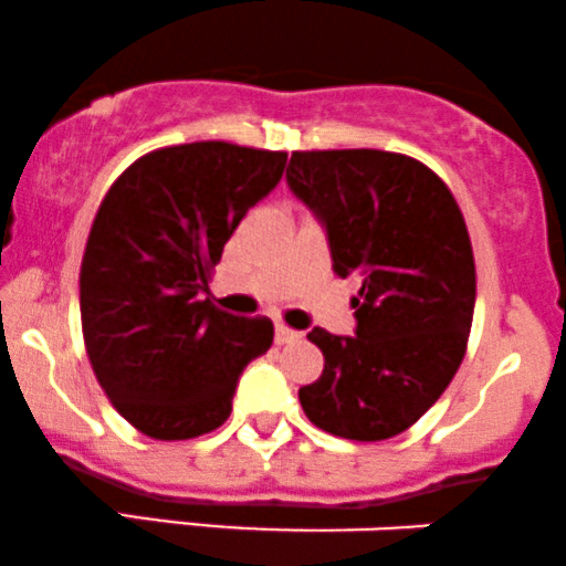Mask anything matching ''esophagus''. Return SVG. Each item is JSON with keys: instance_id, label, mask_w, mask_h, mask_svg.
<instances>
[{"instance_id": "1", "label": "esophagus", "mask_w": 566, "mask_h": 566, "mask_svg": "<svg viewBox=\"0 0 566 566\" xmlns=\"http://www.w3.org/2000/svg\"><path fill=\"white\" fill-rule=\"evenodd\" d=\"M274 337H276V343L279 346H287V343H295V340H301V333H297V329H290L287 324H276V329H274Z\"/></svg>"}]
</instances>
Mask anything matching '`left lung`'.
Returning a JSON list of instances; mask_svg holds the SVG:
<instances>
[{
	"label": "left lung",
	"instance_id": "obj_1",
	"mask_svg": "<svg viewBox=\"0 0 566 566\" xmlns=\"http://www.w3.org/2000/svg\"><path fill=\"white\" fill-rule=\"evenodd\" d=\"M287 184L327 229L337 276H359L356 335L314 327L319 380L297 396L333 437L382 441L418 423L469 346L476 265L463 212L423 161L378 148L292 151Z\"/></svg>",
	"mask_w": 566,
	"mask_h": 566
}]
</instances>
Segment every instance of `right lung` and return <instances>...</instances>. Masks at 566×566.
<instances>
[{"label": "right lung", "mask_w": 566, "mask_h": 566, "mask_svg": "<svg viewBox=\"0 0 566 566\" xmlns=\"http://www.w3.org/2000/svg\"><path fill=\"white\" fill-rule=\"evenodd\" d=\"M287 154L199 140L146 154L114 180L80 271L82 335L108 401L159 441L216 431L242 369L274 343L201 297L250 207L282 180Z\"/></svg>", "instance_id": "obj_1"}]
</instances>
